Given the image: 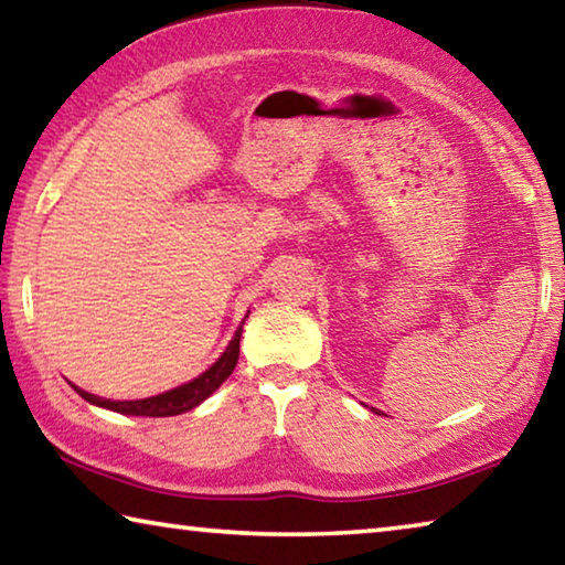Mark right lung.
Instances as JSON below:
<instances>
[{
	"mask_svg": "<svg viewBox=\"0 0 565 565\" xmlns=\"http://www.w3.org/2000/svg\"><path fill=\"white\" fill-rule=\"evenodd\" d=\"M242 327H244V321H242ZM238 341H242V329L234 333V339L228 341V347L222 353V359H218L212 369H206L202 376H196L194 381H189V384H184V386L167 391V394L141 398V401H111V398L94 396V394H89V391H82L76 386L74 388H76V394H79L84 401H89V404L117 411V414L157 416V418L184 414V411H191L194 406L202 404L204 398L212 396L214 391L222 386L228 376H232V371L238 361Z\"/></svg>",
	"mask_w": 565,
	"mask_h": 565,
	"instance_id": "obj_1",
	"label": "right lung"
}]
</instances>
